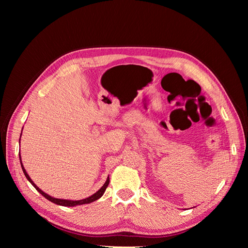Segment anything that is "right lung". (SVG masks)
Segmentation results:
<instances>
[{
  "mask_svg": "<svg viewBox=\"0 0 248 248\" xmlns=\"http://www.w3.org/2000/svg\"><path fill=\"white\" fill-rule=\"evenodd\" d=\"M20 136H21V134H20ZM19 159H20V154H19ZM20 166H21L22 170H24V174H25V176L27 177V179L29 180V181L31 182V184L35 187V188H36L37 190H38L44 198L47 199L48 201H50V202H55V204H57V205H60V206L73 207V206H78V205L90 204V202H94V201H97V200H98L99 198H101V197H102V194L104 193V191H106L107 187H108V183H109V178L108 177L107 182L104 183V185L101 187V188H100L98 191H97L96 193H94L93 196L89 197V198H87V199H84V200H79V201H69V200H62V199H55V198H52V197L48 196V194H46V192H43L41 189H39V187H37V186L35 185V183L32 181V179L30 178V177H29V175L27 174V171H26V170L24 169V166H22V163H21V160H20Z\"/></svg>",
  "mask_w": 248,
  "mask_h": 248,
  "instance_id": "add662e5",
  "label": "right lung"
}]
</instances>
